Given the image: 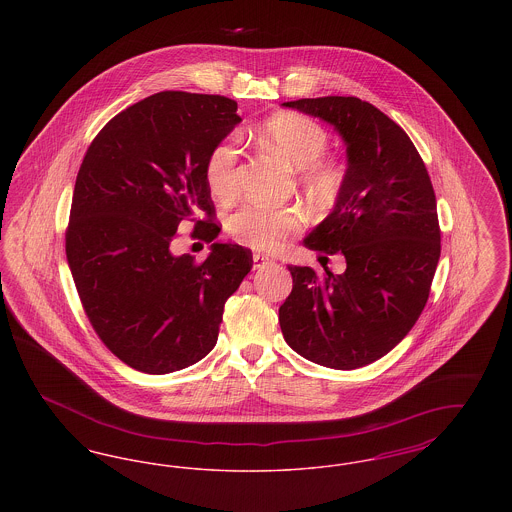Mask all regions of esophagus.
<instances>
[{
	"label": "esophagus",
	"instance_id": "obj_1",
	"mask_svg": "<svg viewBox=\"0 0 512 512\" xmlns=\"http://www.w3.org/2000/svg\"><path fill=\"white\" fill-rule=\"evenodd\" d=\"M268 263H270V259L265 257V255H261V253H255V255H253V268H255V270L267 267Z\"/></svg>",
	"mask_w": 512,
	"mask_h": 512
}]
</instances>
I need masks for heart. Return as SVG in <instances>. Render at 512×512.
<instances>
[{
	"instance_id": "heart-1",
	"label": "heart",
	"mask_w": 512,
	"mask_h": 512,
	"mask_svg": "<svg viewBox=\"0 0 512 512\" xmlns=\"http://www.w3.org/2000/svg\"><path fill=\"white\" fill-rule=\"evenodd\" d=\"M261 140L295 169H305L307 182L320 194H332L338 188V172L320 159L328 146V134L317 121L297 113H280L263 124ZM205 180L211 194L219 199L236 194L238 147L232 140L220 142L209 153ZM297 226L299 217L295 211L265 205H245L228 219V232L240 244L255 249L276 247Z\"/></svg>"
}]
</instances>
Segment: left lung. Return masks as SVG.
<instances>
[{
    "label": "left lung",
    "mask_w": 512,
    "mask_h": 512,
    "mask_svg": "<svg viewBox=\"0 0 512 512\" xmlns=\"http://www.w3.org/2000/svg\"><path fill=\"white\" fill-rule=\"evenodd\" d=\"M330 122L347 146L332 213L303 240L345 270L292 267L278 311L284 340L317 365L353 370L390 353L420 317L441 253L436 194L407 132L372 103L326 96L282 103ZM328 259V257H320Z\"/></svg>",
    "instance_id": "left-lung-1"
}]
</instances>
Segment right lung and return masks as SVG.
Wrapping results in <instances>:
<instances>
[{"label": "right lung", "instance_id": "add662e5", "mask_svg": "<svg viewBox=\"0 0 512 512\" xmlns=\"http://www.w3.org/2000/svg\"><path fill=\"white\" fill-rule=\"evenodd\" d=\"M236 111L224 96L153 94L107 122L80 165L65 234L74 286L99 340L140 372L201 361L253 267L242 245L210 243L220 228L205 163L242 121ZM199 212L212 245L203 264L170 251L177 224Z\"/></svg>", "mask_w": 512, "mask_h": 512}]
</instances>
